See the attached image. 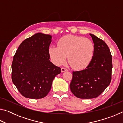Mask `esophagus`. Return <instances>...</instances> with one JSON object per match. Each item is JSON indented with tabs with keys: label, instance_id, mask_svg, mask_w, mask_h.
<instances>
[{
	"label": "esophagus",
	"instance_id": "obj_1",
	"mask_svg": "<svg viewBox=\"0 0 123 123\" xmlns=\"http://www.w3.org/2000/svg\"><path fill=\"white\" fill-rule=\"evenodd\" d=\"M66 71H67V68H64V67H62L61 68V72H66Z\"/></svg>",
	"mask_w": 123,
	"mask_h": 123
}]
</instances>
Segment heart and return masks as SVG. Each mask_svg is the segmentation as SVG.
Instances as JSON below:
<instances>
[{
  "label": "heart",
  "mask_w": 123,
  "mask_h": 123,
  "mask_svg": "<svg viewBox=\"0 0 123 123\" xmlns=\"http://www.w3.org/2000/svg\"><path fill=\"white\" fill-rule=\"evenodd\" d=\"M58 46L49 48L51 61L61 65L66 61L68 55L69 63L74 69L84 68L91 62L94 55L95 46L89 39L83 37L67 35L60 38Z\"/></svg>",
  "instance_id": "heart-1"
}]
</instances>
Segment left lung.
<instances>
[{"label":"left lung","instance_id":"1","mask_svg":"<svg viewBox=\"0 0 123 123\" xmlns=\"http://www.w3.org/2000/svg\"><path fill=\"white\" fill-rule=\"evenodd\" d=\"M95 46L92 60L88 66L80 71L73 72L70 88L80 99L95 98L109 86L111 81L112 56L106 43L93 34Z\"/></svg>","mask_w":123,"mask_h":123}]
</instances>
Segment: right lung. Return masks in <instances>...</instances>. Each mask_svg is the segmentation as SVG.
I'll list each match as a JSON object with an SVG mask.
<instances>
[{
	"label": "right lung",
	"mask_w": 123,
	"mask_h": 123,
	"mask_svg": "<svg viewBox=\"0 0 123 123\" xmlns=\"http://www.w3.org/2000/svg\"><path fill=\"white\" fill-rule=\"evenodd\" d=\"M52 36L37 33L25 39L17 50L12 63V80L23 96L39 99L45 97L61 68L50 61Z\"/></svg>",
	"instance_id": "obj_1"
}]
</instances>
